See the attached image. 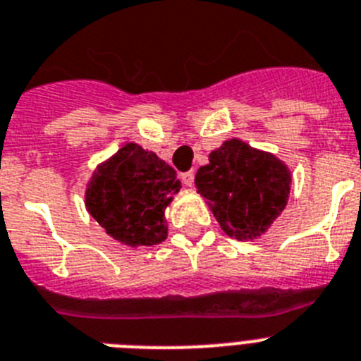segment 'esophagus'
<instances>
[{
  "label": "esophagus",
  "instance_id": "34e87169",
  "mask_svg": "<svg viewBox=\"0 0 361 361\" xmlns=\"http://www.w3.org/2000/svg\"><path fill=\"white\" fill-rule=\"evenodd\" d=\"M180 178H181V183H183L185 187H192L194 185V172L192 171L181 172Z\"/></svg>",
  "mask_w": 361,
  "mask_h": 361
}]
</instances>
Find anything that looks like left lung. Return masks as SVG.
Returning <instances> with one entry per match:
<instances>
[{"instance_id":"obj_1","label":"left lung","mask_w":361,"mask_h":361,"mask_svg":"<svg viewBox=\"0 0 361 361\" xmlns=\"http://www.w3.org/2000/svg\"><path fill=\"white\" fill-rule=\"evenodd\" d=\"M194 183L228 236L256 240L287 205L290 172L276 156L234 137L212 150Z\"/></svg>"}]
</instances>
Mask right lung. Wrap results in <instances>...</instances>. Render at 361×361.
<instances>
[{"label":"right lung","mask_w":361,"mask_h":361,"mask_svg":"<svg viewBox=\"0 0 361 361\" xmlns=\"http://www.w3.org/2000/svg\"><path fill=\"white\" fill-rule=\"evenodd\" d=\"M181 183L176 171L136 143L121 147L89 181L85 205L109 236L125 245H156L167 238L165 209Z\"/></svg>","instance_id":"right-lung-1"}]
</instances>
